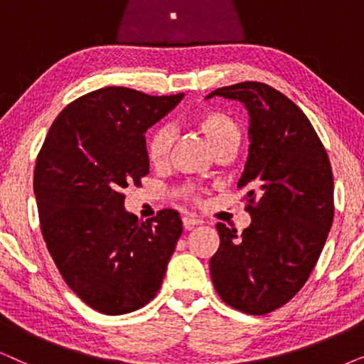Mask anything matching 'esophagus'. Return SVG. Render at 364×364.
<instances>
[{"instance_id":"1","label":"esophagus","mask_w":364,"mask_h":364,"mask_svg":"<svg viewBox=\"0 0 364 364\" xmlns=\"http://www.w3.org/2000/svg\"><path fill=\"white\" fill-rule=\"evenodd\" d=\"M182 223H183V228H186V230H192V228L196 225H200L202 220H200V218H196L192 215H186L182 218Z\"/></svg>"}]
</instances>
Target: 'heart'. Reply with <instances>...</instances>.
Returning <instances> with one entry per match:
<instances>
[{
  "label": "heart",
  "instance_id": "1",
  "mask_svg": "<svg viewBox=\"0 0 364 364\" xmlns=\"http://www.w3.org/2000/svg\"><path fill=\"white\" fill-rule=\"evenodd\" d=\"M197 131L205 137L213 152L223 147H235L240 144V127L228 114L222 111H203L196 117ZM172 147V131L167 126L157 127L147 141V159L152 166H164L167 162ZM186 196L191 200H198L193 188H188Z\"/></svg>",
  "mask_w": 364,
  "mask_h": 364
}]
</instances>
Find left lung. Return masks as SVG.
Wrapping results in <instances>:
<instances>
[{"instance_id": "obj_1", "label": "left lung", "mask_w": 364, "mask_h": 364, "mask_svg": "<svg viewBox=\"0 0 364 364\" xmlns=\"http://www.w3.org/2000/svg\"><path fill=\"white\" fill-rule=\"evenodd\" d=\"M220 96L245 104L250 149L237 187L245 188L252 223H217L220 245L210 258L213 287L227 305L267 315L305 285L330 232L333 172L326 149L305 112L263 82L218 87Z\"/></svg>"}]
</instances>
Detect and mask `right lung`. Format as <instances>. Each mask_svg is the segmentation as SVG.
I'll return each instance as SVG.
<instances>
[{
	"label": "right lung",
	"mask_w": 364,
	"mask_h": 364,
	"mask_svg": "<svg viewBox=\"0 0 364 364\" xmlns=\"http://www.w3.org/2000/svg\"><path fill=\"white\" fill-rule=\"evenodd\" d=\"M183 94L129 87L84 94L54 119L34 167L43 238L68 287L104 315H124L157 295L182 235L172 208L142 222L124 188L149 173L146 131Z\"/></svg>",
	"instance_id": "1"
}]
</instances>
